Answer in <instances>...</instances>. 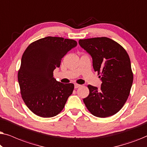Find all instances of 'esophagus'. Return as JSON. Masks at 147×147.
I'll list each match as a JSON object with an SVG mask.
<instances>
[{"label": "esophagus", "instance_id": "1", "mask_svg": "<svg viewBox=\"0 0 147 147\" xmlns=\"http://www.w3.org/2000/svg\"><path fill=\"white\" fill-rule=\"evenodd\" d=\"M81 85H80V84H74V88H78L79 87H80Z\"/></svg>", "mask_w": 147, "mask_h": 147}]
</instances>
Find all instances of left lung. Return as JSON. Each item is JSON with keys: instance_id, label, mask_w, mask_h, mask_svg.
I'll return each mask as SVG.
<instances>
[{"instance_id": "left-lung-1", "label": "left lung", "mask_w": 147, "mask_h": 147, "mask_svg": "<svg viewBox=\"0 0 147 147\" xmlns=\"http://www.w3.org/2000/svg\"><path fill=\"white\" fill-rule=\"evenodd\" d=\"M79 44L92 57L93 67L102 83L101 87L88 85L90 94L83 99L94 116L106 118L117 113L125 104L133 82L127 52L108 37L80 39Z\"/></svg>"}]
</instances>
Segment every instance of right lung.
<instances>
[{
    "mask_svg": "<svg viewBox=\"0 0 147 147\" xmlns=\"http://www.w3.org/2000/svg\"><path fill=\"white\" fill-rule=\"evenodd\" d=\"M77 45L73 39L46 37L33 42L24 52L18 81L24 102L36 115L53 117L63 109L74 85L57 82L53 71Z\"/></svg>",
    "mask_w": 147,
    "mask_h": 147,
    "instance_id": "right-lung-1",
    "label": "right lung"
}]
</instances>
